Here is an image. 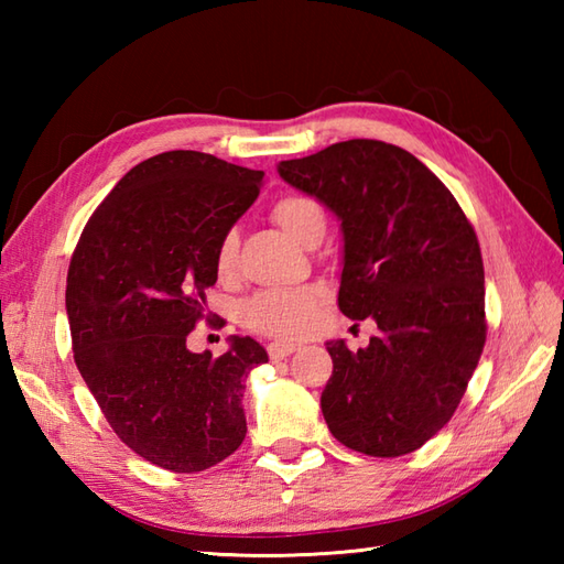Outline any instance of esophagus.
<instances>
[{
    "instance_id": "obj_1",
    "label": "esophagus",
    "mask_w": 564,
    "mask_h": 564,
    "mask_svg": "<svg viewBox=\"0 0 564 564\" xmlns=\"http://www.w3.org/2000/svg\"><path fill=\"white\" fill-rule=\"evenodd\" d=\"M295 349H297V344H293V341H271L267 346L271 361H283V358L291 356Z\"/></svg>"
}]
</instances>
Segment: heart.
<instances>
[{"label":"heart","instance_id":"obj_1","mask_svg":"<svg viewBox=\"0 0 564 564\" xmlns=\"http://www.w3.org/2000/svg\"><path fill=\"white\" fill-rule=\"evenodd\" d=\"M271 220L301 245H313L325 235V208L310 194H283L273 200ZM239 261V235L223 232L215 245L213 267L220 279H232ZM325 291L319 285H297V289L261 291L239 305V322L251 332L273 339H297L315 325Z\"/></svg>","mask_w":564,"mask_h":564}]
</instances>
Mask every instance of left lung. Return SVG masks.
Instances as JSON below:
<instances>
[{"label": "left lung", "instance_id": "obj_1", "mask_svg": "<svg viewBox=\"0 0 564 564\" xmlns=\"http://www.w3.org/2000/svg\"><path fill=\"white\" fill-rule=\"evenodd\" d=\"M285 182L341 218L339 310L373 317L351 354L329 341L322 414L346 448L398 458L451 422L487 339L475 227L441 178L382 140H346L279 164Z\"/></svg>", "mask_w": 564, "mask_h": 564}]
</instances>
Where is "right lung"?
Listing matches in <instances>:
<instances>
[{"instance_id": "add662e5", "label": "right lung", "mask_w": 564, "mask_h": 564, "mask_svg": "<svg viewBox=\"0 0 564 564\" xmlns=\"http://www.w3.org/2000/svg\"><path fill=\"white\" fill-rule=\"evenodd\" d=\"M261 184L263 172L206 152L154 154L99 203L72 251L75 364L116 436L164 470H208L245 441V378L267 351L235 337L213 358L191 354L186 337L215 317V245Z\"/></svg>"}]
</instances>
